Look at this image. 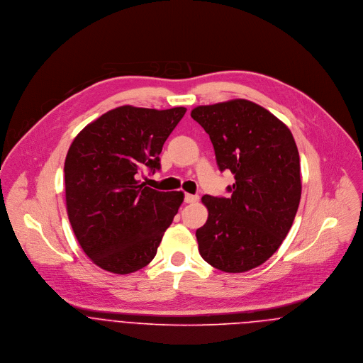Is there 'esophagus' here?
<instances>
[{
  "label": "esophagus",
  "instance_id": "esophagus-1",
  "mask_svg": "<svg viewBox=\"0 0 363 363\" xmlns=\"http://www.w3.org/2000/svg\"><path fill=\"white\" fill-rule=\"evenodd\" d=\"M184 201H186L187 204H194V203H197V201H199V196L186 193V194H184Z\"/></svg>",
  "mask_w": 363,
  "mask_h": 363
}]
</instances>
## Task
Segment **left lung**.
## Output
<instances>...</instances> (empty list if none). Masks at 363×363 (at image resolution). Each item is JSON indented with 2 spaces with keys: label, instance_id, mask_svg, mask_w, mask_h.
Instances as JSON below:
<instances>
[{
  "label": "left lung",
  "instance_id": "1",
  "mask_svg": "<svg viewBox=\"0 0 363 363\" xmlns=\"http://www.w3.org/2000/svg\"><path fill=\"white\" fill-rule=\"evenodd\" d=\"M191 117L206 130L220 172L235 174L232 196H204L201 257L225 272H245L269 259L286 238L302 194L301 163L289 128L246 99L199 106Z\"/></svg>",
  "mask_w": 363,
  "mask_h": 363
}]
</instances>
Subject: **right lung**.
<instances>
[{
  "mask_svg": "<svg viewBox=\"0 0 363 363\" xmlns=\"http://www.w3.org/2000/svg\"><path fill=\"white\" fill-rule=\"evenodd\" d=\"M186 110L116 107L88 124L68 150V219L85 255L108 272L148 265L183 203L182 191H157L138 177L145 167L160 169L162 147Z\"/></svg>",
  "mask_w": 363,
  "mask_h": 363,
  "instance_id": "obj_1",
  "label": "right lung"
}]
</instances>
